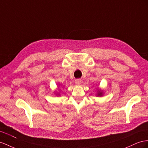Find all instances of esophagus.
Masks as SVG:
<instances>
[{
  "label": "esophagus",
  "mask_w": 148,
  "mask_h": 148,
  "mask_svg": "<svg viewBox=\"0 0 148 148\" xmlns=\"http://www.w3.org/2000/svg\"><path fill=\"white\" fill-rule=\"evenodd\" d=\"M74 82H75V84H80L81 82V79H75Z\"/></svg>",
  "instance_id": "34e87169"
}]
</instances>
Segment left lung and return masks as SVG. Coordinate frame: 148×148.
Segmentation results:
<instances>
[{
	"label": "left lung",
	"instance_id": "obj_1",
	"mask_svg": "<svg viewBox=\"0 0 148 148\" xmlns=\"http://www.w3.org/2000/svg\"><path fill=\"white\" fill-rule=\"evenodd\" d=\"M98 96H102V92H99V93H98Z\"/></svg>",
	"mask_w": 148,
	"mask_h": 148
}]
</instances>
